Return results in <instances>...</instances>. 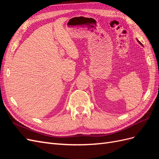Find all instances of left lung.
I'll list each match as a JSON object with an SVG mask.
<instances>
[{
  "instance_id": "obj_1",
  "label": "left lung",
  "mask_w": 159,
  "mask_h": 159,
  "mask_svg": "<svg viewBox=\"0 0 159 159\" xmlns=\"http://www.w3.org/2000/svg\"><path fill=\"white\" fill-rule=\"evenodd\" d=\"M137 42H139V44H141V45H142V46H143V44H141V42H140V41H139V40H137Z\"/></svg>"
}]
</instances>
